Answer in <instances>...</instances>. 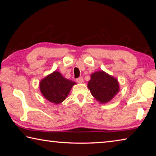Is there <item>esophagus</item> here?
<instances>
[{"mask_svg": "<svg viewBox=\"0 0 156 156\" xmlns=\"http://www.w3.org/2000/svg\"><path fill=\"white\" fill-rule=\"evenodd\" d=\"M83 81H84V79L83 78H76V82H77V83H83Z\"/></svg>", "mask_w": 156, "mask_h": 156, "instance_id": "obj_1", "label": "esophagus"}]
</instances>
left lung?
<instances>
[{
  "label": "left lung",
  "instance_id": "8db88e82",
  "mask_svg": "<svg viewBox=\"0 0 156 156\" xmlns=\"http://www.w3.org/2000/svg\"><path fill=\"white\" fill-rule=\"evenodd\" d=\"M87 87L93 96L101 103L110 101L119 91L117 80L103 71L92 73Z\"/></svg>",
  "mask_w": 156,
  "mask_h": 156
}]
</instances>
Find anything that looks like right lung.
<instances>
[{"instance_id": "right-lung-1", "label": "right lung", "mask_w": 156, "mask_h": 156, "mask_svg": "<svg viewBox=\"0 0 156 156\" xmlns=\"http://www.w3.org/2000/svg\"><path fill=\"white\" fill-rule=\"evenodd\" d=\"M74 82L65 78L60 73L54 72L41 80L40 89L49 102L59 104L66 98Z\"/></svg>"}]
</instances>
